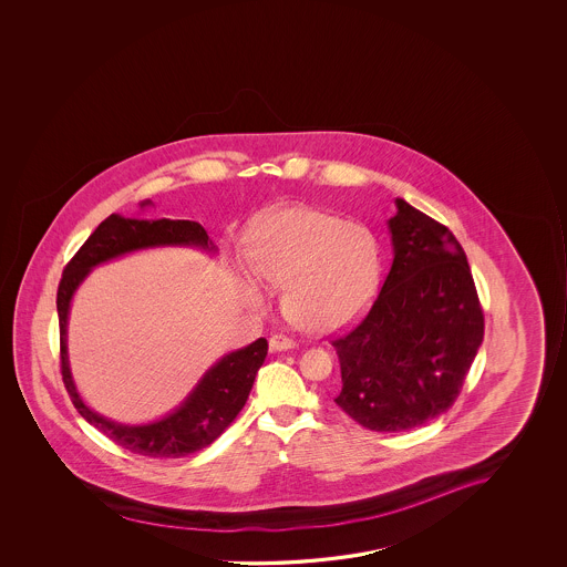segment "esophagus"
<instances>
[{
  "mask_svg": "<svg viewBox=\"0 0 567 567\" xmlns=\"http://www.w3.org/2000/svg\"><path fill=\"white\" fill-rule=\"evenodd\" d=\"M295 346H297V343L292 342V340H290V338H287V336H270V352H288V350H292Z\"/></svg>",
  "mask_w": 567,
  "mask_h": 567,
  "instance_id": "esophagus-1",
  "label": "esophagus"
}]
</instances>
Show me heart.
<instances>
[{
	"instance_id": "obj_1",
	"label": "heart",
	"mask_w": 567,
	"mask_h": 567,
	"mask_svg": "<svg viewBox=\"0 0 567 567\" xmlns=\"http://www.w3.org/2000/svg\"><path fill=\"white\" fill-rule=\"evenodd\" d=\"M251 275L237 279L243 305L260 308L267 287H285L282 308L308 332H332L368 307L380 285L381 251L368 225L292 205L262 219L247 239Z\"/></svg>"
}]
</instances>
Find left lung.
Listing matches in <instances>:
<instances>
[{
    "mask_svg": "<svg viewBox=\"0 0 567 567\" xmlns=\"http://www.w3.org/2000/svg\"><path fill=\"white\" fill-rule=\"evenodd\" d=\"M388 221L390 275L372 310L332 342L336 403L362 427L400 433L455 403L483 343L484 316L468 260L445 225L405 199Z\"/></svg>",
    "mask_w": 567,
    "mask_h": 567,
    "instance_id": "left-lung-1",
    "label": "left lung"
}]
</instances>
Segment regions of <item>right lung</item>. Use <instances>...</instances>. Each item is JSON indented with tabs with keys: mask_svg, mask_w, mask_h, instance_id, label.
<instances>
[{
	"mask_svg": "<svg viewBox=\"0 0 567 567\" xmlns=\"http://www.w3.org/2000/svg\"><path fill=\"white\" fill-rule=\"evenodd\" d=\"M148 205H152V202L146 199L140 204V209ZM156 247H194L212 255L217 252L207 231L195 221L166 217L140 219L122 217L118 214L106 217L66 265L56 290V312L61 330V373L76 411L116 445L136 455L179 458L212 445L215 439L229 427L233 419L239 415L251 393L255 375L267 358L269 343L265 338H259L241 350L225 353L224 358H219L199 378L194 390L187 393L186 400L156 421L128 425L104 417L89 408L76 390L69 363L66 326L71 300L75 297L76 288L83 285V280L94 267L124 257L128 252Z\"/></svg>",
	"mask_w": 567,
	"mask_h": 567,
	"instance_id": "add662e5",
	"label": "right lung"
}]
</instances>
